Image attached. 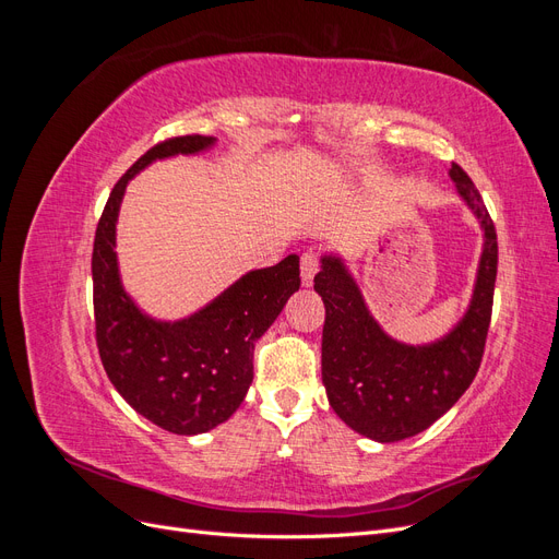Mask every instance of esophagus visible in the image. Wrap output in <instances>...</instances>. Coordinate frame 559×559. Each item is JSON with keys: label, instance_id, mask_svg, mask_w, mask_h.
<instances>
[{"label": "esophagus", "instance_id": "obj_1", "mask_svg": "<svg viewBox=\"0 0 559 559\" xmlns=\"http://www.w3.org/2000/svg\"><path fill=\"white\" fill-rule=\"evenodd\" d=\"M319 270V259L314 251H306L300 257V277H302V286H312V280Z\"/></svg>", "mask_w": 559, "mask_h": 559}]
</instances>
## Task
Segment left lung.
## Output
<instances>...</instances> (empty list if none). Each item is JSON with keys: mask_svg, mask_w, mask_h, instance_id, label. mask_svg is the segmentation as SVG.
<instances>
[{"mask_svg": "<svg viewBox=\"0 0 559 559\" xmlns=\"http://www.w3.org/2000/svg\"><path fill=\"white\" fill-rule=\"evenodd\" d=\"M450 179L483 228V253L468 310L441 341L405 345L386 335L337 253L321 257L314 277L326 308L321 382L329 403L349 429L378 443L429 429L460 401L483 361L497 282V230L478 189L456 163Z\"/></svg>", "mask_w": 559, "mask_h": 559, "instance_id": "obj_1", "label": "left lung"}]
</instances>
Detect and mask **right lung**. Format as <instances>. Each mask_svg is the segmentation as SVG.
I'll return each instance as SVG.
<instances>
[{
    "instance_id": "right-lung-1",
    "label": "right lung",
    "mask_w": 559,
    "mask_h": 559,
    "mask_svg": "<svg viewBox=\"0 0 559 559\" xmlns=\"http://www.w3.org/2000/svg\"><path fill=\"white\" fill-rule=\"evenodd\" d=\"M216 138L186 134L148 148L116 181L93 245V308L99 359L116 392L156 427L195 436L226 421L253 380V345L300 286L298 257L251 270L205 308L163 321L138 308L123 289L116 259V222L128 181L146 165L193 156Z\"/></svg>"
}]
</instances>
